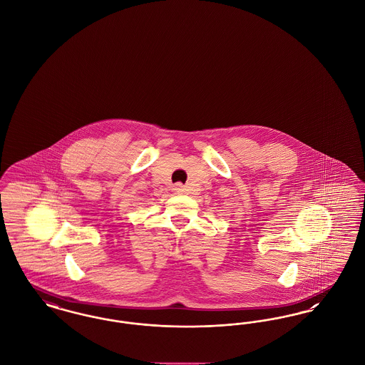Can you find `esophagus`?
Listing matches in <instances>:
<instances>
[{"label":"esophagus","mask_w":365,"mask_h":365,"mask_svg":"<svg viewBox=\"0 0 365 365\" xmlns=\"http://www.w3.org/2000/svg\"><path fill=\"white\" fill-rule=\"evenodd\" d=\"M174 190L175 192H178V194H179V192H183V191H185V187H183L180 183H176L174 186Z\"/></svg>","instance_id":"esophagus-1"}]
</instances>
